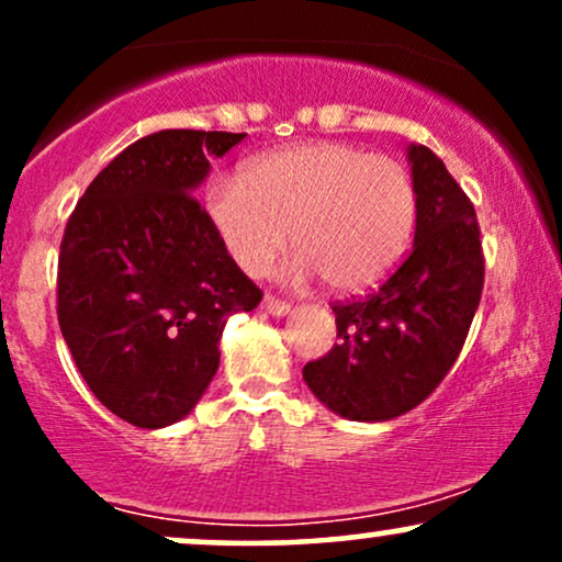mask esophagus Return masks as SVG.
Returning <instances> with one entry per match:
<instances>
[{
	"label": "esophagus",
	"mask_w": 562,
	"mask_h": 562,
	"mask_svg": "<svg viewBox=\"0 0 562 562\" xmlns=\"http://www.w3.org/2000/svg\"><path fill=\"white\" fill-rule=\"evenodd\" d=\"M261 308H263V312H267V314H272V317H285V314L290 312V303L274 299V295H263Z\"/></svg>",
	"instance_id": "obj_1"
}]
</instances>
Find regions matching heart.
<instances>
[{"label": "heart", "instance_id": "heart-1", "mask_svg": "<svg viewBox=\"0 0 562 562\" xmlns=\"http://www.w3.org/2000/svg\"><path fill=\"white\" fill-rule=\"evenodd\" d=\"M211 227L232 261L261 274L288 243L290 274H322L335 293H364L404 259L415 235L417 190L404 164L344 142H301L263 153L243 177L203 192Z\"/></svg>", "mask_w": 562, "mask_h": 562}]
</instances>
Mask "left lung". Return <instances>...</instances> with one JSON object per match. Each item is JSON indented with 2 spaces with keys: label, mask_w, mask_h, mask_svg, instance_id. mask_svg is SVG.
Wrapping results in <instances>:
<instances>
[{
  "label": "left lung",
  "mask_w": 562,
  "mask_h": 562,
  "mask_svg": "<svg viewBox=\"0 0 562 562\" xmlns=\"http://www.w3.org/2000/svg\"><path fill=\"white\" fill-rule=\"evenodd\" d=\"M417 190L415 245L383 288L335 303L338 344L303 380L346 420L385 423L425 402L460 357L483 290L475 209L443 160L406 147Z\"/></svg>",
  "instance_id": "obj_1"
}]
</instances>
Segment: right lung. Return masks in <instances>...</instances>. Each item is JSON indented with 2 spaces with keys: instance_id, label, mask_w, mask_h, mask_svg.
<instances>
[{
  "instance_id": "add662e5",
  "label": "right lung",
  "mask_w": 562,
  "mask_h": 562,
  "mask_svg": "<svg viewBox=\"0 0 562 562\" xmlns=\"http://www.w3.org/2000/svg\"><path fill=\"white\" fill-rule=\"evenodd\" d=\"M245 134L164 128L115 156L68 218L57 319L87 385L137 428L179 423L218 370L232 314L261 290L240 272L195 192Z\"/></svg>"
}]
</instances>
